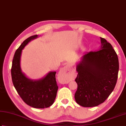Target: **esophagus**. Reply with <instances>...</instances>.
<instances>
[{"mask_svg":"<svg viewBox=\"0 0 126 126\" xmlns=\"http://www.w3.org/2000/svg\"><path fill=\"white\" fill-rule=\"evenodd\" d=\"M72 73L68 66L61 68L58 73V77L60 78L62 82L68 83L72 78Z\"/></svg>","mask_w":126,"mask_h":126,"instance_id":"1","label":"esophagus"}]
</instances>
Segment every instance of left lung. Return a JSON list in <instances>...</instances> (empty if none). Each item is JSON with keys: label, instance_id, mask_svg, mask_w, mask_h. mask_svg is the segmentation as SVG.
<instances>
[{"label": "left lung", "instance_id": "obj_1", "mask_svg": "<svg viewBox=\"0 0 126 126\" xmlns=\"http://www.w3.org/2000/svg\"><path fill=\"white\" fill-rule=\"evenodd\" d=\"M99 51L83 55L76 65L78 74L76 103L83 107H96L103 103L114 90L119 69V59L112 45L100 38Z\"/></svg>", "mask_w": 126, "mask_h": 126}]
</instances>
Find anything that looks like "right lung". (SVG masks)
<instances>
[{
	"instance_id": "1",
	"label": "right lung",
	"mask_w": 126,
	"mask_h": 126,
	"mask_svg": "<svg viewBox=\"0 0 126 126\" xmlns=\"http://www.w3.org/2000/svg\"><path fill=\"white\" fill-rule=\"evenodd\" d=\"M39 35L31 36L24 40L15 53L11 68L12 81L17 93L27 105L34 108L43 109L53 104L56 97L58 86L56 71H50L39 80L27 78L21 68L22 50L31 40Z\"/></svg>"
}]
</instances>
